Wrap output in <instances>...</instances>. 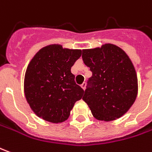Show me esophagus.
I'll return each instance as SVG.
<instances>
[{"label": "esophagus", "instance_id": "1", "mask_svg": "<svg viewBox=\"0 0 152 152\" xmlns=\"http://www.w3.org/2000/svg\"><path fill=\"white\" fill-rule=\"evenodd\" d=\"M86 82H83L82 84L80 85V86H81V88H82V89H83V90L86 89Z\"/></svg>", "mask_w": 152, "mask_h": 152}]
</instances>
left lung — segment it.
<instances>
[{
  "instance_id": "8db88e82",
  "label": "left lung",
  "mask_w": 152,
  "mask_h": 152,
  "mask_svg": "<svg viewBox=\"0 0 152 152\" xmlns=\"http://www.w3.org/2000/svg\"><path fill=\"white\" fill-rule=\"evenodd\" d=\"M82 60L92 72L82 99L94 117L111 121L122 116L138 91L137 72L129 56L117 46L105 44L82 50Z\"/></svg>"
}]
</instances>
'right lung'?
I'll use <instances>...</instances> for the list:
<instances>
[{"label":"right lung","instance_id":"obj_1","mask_svg":"<svg viewBox=\"0 0 152 152\" xmlns=\"http://www.w3.org/2000/svg\"><path fill=\"white\" fill-rule=\"evenodd\" d=\"M80 56L81 50L54 44L41 48L31 59L25 74L24 91L37 116L52 123L68 119L84 93L71 72Z\"/></svg>","mask_w":152,"mask_h":152}]
</instances>
